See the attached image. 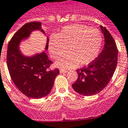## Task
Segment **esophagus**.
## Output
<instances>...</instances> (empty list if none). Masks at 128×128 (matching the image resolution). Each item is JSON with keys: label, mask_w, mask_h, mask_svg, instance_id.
<instances>
[{"label": "esophagus", "mask_w": 128, "mask_h": 128, "mask_svg": "<svg viewBox=\"0 0 128 128\" xmlns=\"http://www.w3.org/2000/svg\"><path fill=\"white\" fill-rule=\"evenodd\" d=\"M66 72H67V71L65 70H63V69L60 70V73H66Z\"/></svg>", "instance_id": "1"}]
</instances>
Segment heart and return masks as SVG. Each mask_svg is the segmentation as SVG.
I'll list each match as a JSON object with an SVG mask.
<instances>
[{"label":"heart","mask_w":128,"mask_h":128,"mask_svg":"<svg viewBox=\"0 0 128 128\" xmlns=\"http://www.w3.org/2000/svg\"><path fill=\"white\" fill-rule=\"evenodd\" d=\"M102 42V35L97 29L75 24L65 26L57 35L52 34L48 48L54 58L62 56L67 48L68 53L56 61V66L70 69L93 62L99 53Z\"/></svg>","instance_id":"obj_1"}]
</instances>
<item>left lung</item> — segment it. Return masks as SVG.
I'll return each instance as SVG.
<instances>
[{
    "mask_svg": "<svg viewBox=\"0 0 128 128\" xmlns=\"http://www.w3.org/2000/svg\"><path fill=\"white\" fill-rule=\"evenodd\" d=\"M104 36L102 51L87 67L77 70L78 78L72 84L73 90L84 96L99 93L108 85L117 64L118 50L110 33L105 27L100 26Z\"/></svg>",
    "mask_w": 128,
    "mask_h": 128,
    "instance_id": "8db88e82",
    "label": "left lung"
}]
</instances>
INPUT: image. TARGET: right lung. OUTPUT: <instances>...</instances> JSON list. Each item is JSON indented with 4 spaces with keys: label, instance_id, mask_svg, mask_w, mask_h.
Returning <instances> with one entry per match:
<instances>
[{
    "label": "right lung",
    "instance_id": "obj_1",
    "mask_svg": "<svg viewBox=\"0 0 128 128\" xmlns=\"http://www.w3.org/2000/svg\"><path fill=\"white\" fill-rule=\"evenodd\" d=\"M35 30L45 34L39 22L26 23L14 34L8 46L7 66L13 83L21 93L28 97L40 98L50 93L59 70H50L53 62L45 52L31 56L21 53L20 42L27 39ZM48 42L47 37L46 50L48 48Z\"/></svg>",
    "mask_w": 128,
    "mask_h": 128
}]
</instances>
